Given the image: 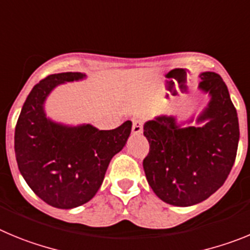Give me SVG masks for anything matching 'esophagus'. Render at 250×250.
<instances>
[{"instance_id": "esophagus-1", "label": "esophagus", "mask_w": 250, "mask_h": 250, "mask_svg": "<svg viewBox=\"0 0 250 250\" xmlns=\"http://www.w3.org/2000/svg\"><path fill=\"white\" fill-rule=\"evenodd\" d=\"M143 132V121L142 120H134L133 125H132V133L133 134H141Z\"/></svg>"}]
</instances>
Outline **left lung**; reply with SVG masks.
<instances>
[{
	"label": "left lung",
	"instance_id": "left-lung-1",
	"mask_svg": "<svg viewBox=\"0 0 250 250\" xmlns=\"http://www.w3.org/2000/svg\"><path fill=\"white\" fill-rule=\"evenodd\" d=\"M199 77L198 88L209 94L201 113L181 123L161 114L143 127L149 142L143 161L148 184L170 206L206 201L223 186L237 156L239 123L226 83L215 72H202ZM193 120L197 125L190 126Z\"/></svg>",
	"mask_w": 250,
	"mask_h": 250
}]
</instances>
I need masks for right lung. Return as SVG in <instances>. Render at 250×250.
Wrapping results in <instances>:
<instances>
[{
  "label": "right lung",
  "mask_w": 250,
  "mask_h": 250,
  "mask_svg": "<svg viewBox=\"0 0 250 250\" xmlns=\"http://www.w3.org/2000/svg\"><path fill=\"white\" fill-rule=\"evenodd\" d=\"M86 78L81 72L51 75L30 92L15 130L19 169L36 195L49 206L72 209L91 201L100 189L114 154L132 129L127 121L116 129L68 125L47 117L44 102L57 86Z\"/></svg>",
  "instance_id": "1"
}]
</instances>
